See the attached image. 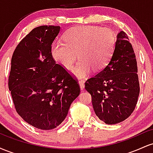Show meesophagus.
Masks as SVG:
<instances>
[{"instance_id": "34e87169", "label": "esophagus", "mask_w": 153, "mask_h": 153, "mask_svg": "<svg viewBox=\"0 0 153 153\" xmlns=\"http://www.w3.org/2000/svg\"><path fill=\"white\" fill-rule=\"evenodd\" d=\"M79 85H80V91H83L84 89H85V84H84L83 80H80V81H79Z\"/></svg>"}]
</instances>
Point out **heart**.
<instances>
[{"label": "heart", "instance_id": "1", "mask_svg": "<svg viewBox=\"0 0 153 153\" xmlns=\"http://www.w3.org/2000/svg\"><path fill=\"white\" fill-rule=\"evenodd\" d=\"M64 42H57L52 47L54 60L65 69L72 68L78 54L79 60L73 69L77 78L87 77L91 69L101 70L113 54L116 36L108 28L79 26L70 29L63 36Z\"/></svg>", "mask_w": 153, "mask_h": 153}]
</instances>
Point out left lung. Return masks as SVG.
Masks as SVG:
<instances>
[{"mask_svg":"<svg viewBox=\"0 0 153 153\" xmlns=\"http://www.w3.org/2000/svg\"><path fill=\"white\" fill-rule=\"evenodd\" d=\"M137 65L125 32L117 34L110 60L85 82L96 116L107 124L123 122L131 114L140 94Z\"/></svg>","mask_w":153,"mask_h":153,"instance_id":"8db88e82","label":"left lung"}]
</instances>
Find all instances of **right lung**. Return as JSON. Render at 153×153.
<instances>
[{"instance_id": "right-lung-1", "label": "right lung", "mask_w": 153, "mask_h": 153, "mask_svg": "<svg viewBox=\"0 0 153 153\" xmlns=\"http://www.w3.org/2000/svg\"><path fill=\"white\" fill-rule=\"evenodd\" d=\"M60 26L35 28L16 47L11 58L8 88L16 110L33 127H57L80 94L78 82L56 64L51 49Z\"/></svg>"}]
</instances>
